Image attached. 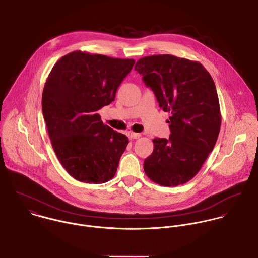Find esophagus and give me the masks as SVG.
Here are the masks:
<instances>
[{
  "label": "esophagus",
  "instance_id": "34e87169",
  "mask_svg": "<svg viewBox=\"0 0 258 258\" xmlns=\"http://www.w3.org/2000/svg\"><path fill=\"white\" fill-rule=\"evenodd\" d=\"M129 137H130L131 139H138V138H140V137H141V135H140L139 133L130 132V133H129Z\"/></svg>",
  "mask_w": 258,
  "mask_h": 258
}]
</instances>
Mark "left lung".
<instances>
[{
  "label": "left lung",
  "mask_w": 258,
  "mask_h": 258,
  "mask_svg": "<svg viewBox=\"0 0 258 258\" xmlns=\"http://www.w3.org/2000/svg\"><path fill=\"white\" fill-rule=\"evenodd\" d=\"M135 70L153 90L159 107L170 114V137L153 139L154 149L144 160V171L162 186L184 184L201 169L220 131L214 81L199 62L168 54L141 58Z\"/></svg>",
  "instance_id": "obj_1"
}]
</instances>
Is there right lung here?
I'll return each mask as SVG.
<instances>
[{
  "instance_id": "obj_1",
  "label": "right lung",
  "mask_w": 258,
  "mask_h": 258,
  "mask_svg": "<svg viewBox=\"0 0 258 258\" xmlns=\"http://www.w3.org/2000/svg\"><path fill=\"white\" fill-rule=\"evenodd\" d=\"M133 59L74 51L52 68L42 109L58 160L73 178L101 184L111 180L129 140L103 124L98 110L115 99Z\"/></svg>"
}]
</instances>
